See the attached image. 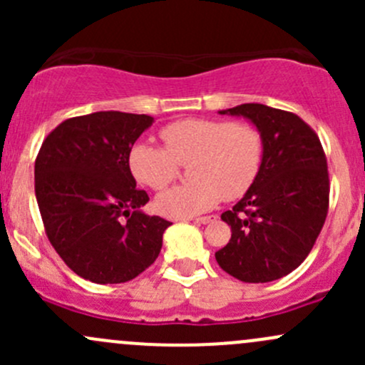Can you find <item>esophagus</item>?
I'll use <instances>...</instances> for the list:
<instances>
[{"label":"esophagus","instance_id":"esophagus-1","mask_svg":"<svg viewBox=\"0 0 365 365\" xmlns=\"http://www.w3.org/2000/svg\"><path fill=\"white\" fill-rule=\"evenodd\" d=\"M217 215H206V217H197V219H194V222L196 224H208L212 222V220H215Z\"/></svg>","mask_w":365,"mask_h":365}]
</instances>
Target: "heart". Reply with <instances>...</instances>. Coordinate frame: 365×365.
I'll list each match as a JSON object with an SVG mask.
<instances>
[{
    "instance_id": "heart-1",
    "label": "heart",
    "mask_w": 365,
    "mask_h": 365,
    "mask_svg": "<svg viewBox=\"0 0 365 365\" xmlns=\"http://www.w3.org/2000/svg\"><path fill=\"white\" fill-rule=\"evenodd\" d=\"M164 148L138 143L128 153V168L143 185L168 189L189 165L192 183L165 190L157 210L168 217H192L220 200L244 196L259 175L264 143L259 128L244 121L187 118L160 130Z\"/></svg>"
}]
</instances>
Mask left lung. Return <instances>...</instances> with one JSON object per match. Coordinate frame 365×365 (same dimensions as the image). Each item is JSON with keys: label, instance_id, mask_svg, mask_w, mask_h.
Wrapping results in <instances>:
<instances>
[{"label": "left lung", "instance_id": "8db88e82", "mask_svg": "<svg viewBox=\"0 0 365 365\" xmlns=\"http://www.w3.org/2000/svg\"><path fill=\"white\" fill-rule=\"evenodd\" d=\"M245 116L264 143L259 175L224 212L231 240L215 252L219 267L244 282L288 275L309 256L329 213L330 180L318 134L295 113L242 104L220 114Z\"/></svg>", "mask_w": 365, "mask_h": 365}]
</instances>
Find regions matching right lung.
Segmentation results:
<instances>
[{
	"instance_id": "obj_1",
	"label": "right lung",
	"mask_w": 365,
	"mask_h": 365,
	"mask_svg": "<svg viewBox=\"0 0 365 365\" xmlns=\"http://www.w3.org/2000/svg\"><path fill=\"white\" fill-rule=\"evenodd\" d=\"M153 123L148 114L101 111L68 118L43 139L35 160V196L54 251L79 277L118 284L159 256L171 222L146 215L128 153Z\"/></svg>"
}]
</instances>
